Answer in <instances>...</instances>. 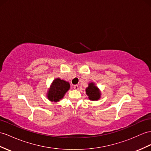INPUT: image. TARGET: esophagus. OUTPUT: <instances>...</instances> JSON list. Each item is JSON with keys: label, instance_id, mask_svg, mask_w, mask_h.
Here are the masks:
<instances>
[{"label": "esophagus", "instance_id": "1", "mask_svg": "<svg viewBox=\"0 0 151 151\" xmlns=\"http://www.w3.org/2000/svg\"><path fill=\"white\" fill-rule=\"evenodd\" d=\"M73 88H74L75 90H78L79 86H78V85H77V84H76V85L73 86Z\"/></svg>", "mask_w": 151, "mask_h": 151}]
</instances>
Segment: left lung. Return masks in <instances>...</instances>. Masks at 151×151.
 <instances>
[{
    "instance_id": "obj_1",
    "label": "left lung",
    "mask_w": 151,
    "mask_h": 151,
    "mask_svg": "<svg viewBox=\"0 0 151 151\" xmlns=\"http://www.w3.org/2000/svg\"><path fill=\"white\" fill-rule=\"evenodd\" d=\"M86 93L91 101H97L101 98V92L95 83H90L86 88Z\"/></svg>"
}]
</instances>
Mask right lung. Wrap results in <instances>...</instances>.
Segmentation results:
<instances>
[{
    "label": "right lung",
    "mask_w": 151,
    "mask_h": 151,
    "mask_svg": "<svg viewBox=\"0 0 151 151\" xmlns=\"http://www.w3.org/2000/svg\"><path fill=\"white\" fill-rule=\"evenodd\" d=\"M70 89L68 82L60 78L55 79L47 92V98L51 102H57L63 98L66 92Z\"/></svg>",
    "instance_id": "obj_1"
}]
</instances>
